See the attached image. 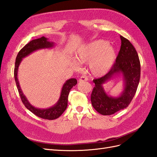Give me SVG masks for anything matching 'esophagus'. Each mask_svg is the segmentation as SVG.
I'll list each match as a JSON object with an SVG mask.
<instances>
[{
  "label": "esophagus",
  "mask_w": 157,
  "mask_h": 157,
  "mask_svg": "<svg viewBox=\"0 0 157 157\" xmlns=\"http://www.w3.org/2000/svg\"><path fill=\"white\" fill-rule=\"evenodd\" d=\"M88 80V78L86 77V76L85 75H82L80 77V78L79 79V82H86V81H87Z\"/></svg>",
  "instance_id": "34e87169"
}]
</instances>
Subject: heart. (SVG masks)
Returning <instances> with one entry per match:
<instances>
[{"label":"heart","instance_id":"1","mask_svg":"<svg viewBox=\"0 0 157 157\" xmlns=\"http://www.w3.org/2000/svg\"><path fill=\"white\" fill-rule=\"evenodd\" d=\"M75 56L80 63H87L90 61L89 68L91 74L101 76L108 72L114 65L116 51L106 41L97 40L82 47ZM71 64L75 70L79 69V64L76 60H72Z\"/></svg>","mask_w":157,"mask_h":157}]
</instances>
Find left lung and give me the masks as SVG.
Wrapping results in <instances>:
<instances>
[{
	"instance_id": "8db88e82",
	"label": "left lung",
	"mask_w": 157,
	"mask_h": 157,
	"mask_svg": "<svg viewBox=\"0 0 157 157\" xmlns=\"http://www.w3.org/2000/svg\"><path fill=\"white\" fill-rule=\"evenodd\" d=\"M121 47L116 62L108 73L102 77L93 79L94 87L91 96L93 107L102 115H111L126 109L130 104L136 93L141 74L140 61L137 52L128 39L120 35ZM122 73L125 87L119 98L109 97L105 93L102 84L112 76Z\"/></svg>"
}]
</instances>
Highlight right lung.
<instances>
[{"label": "right lung", "instance_id": "obj_1", "mask_svg": "<svg viewBox=\"0 0 157 157\" xmlns=\"http://www.w3.org/2000/svg\"><path fill=\"white\" fill-rule=\"evenodd\" d=\"M52 46L53 43L48 41L47 39L44 37L32 40V41H31L29 43L25 44V45L19 51L16 56L14 67V79L16 81L17 90H18L21 100L22 102H23V104L27 109L30 110L31 113H33L35 115H36L38 117L41 118L48 120H55L58 118H59L62 114V113L65 111V110L67 108V106H68V98L69 95V93L71 90V89L74 86H75L76 83H77V79L75 78H71L67 80L66 83L64 84L63 87H62L59 100L55 106H53L51 107V108L47 109H38L37 108H35L34 106H31L29 102L28 101V100H27L25 97L24 95V94L22 93L20 89L17 75L18 66L23 58L28 56L32 52L38 50V49L44 48H50Z\"/></svg>", "mask_w": 157, "mask_h": 157}]
</instances>
